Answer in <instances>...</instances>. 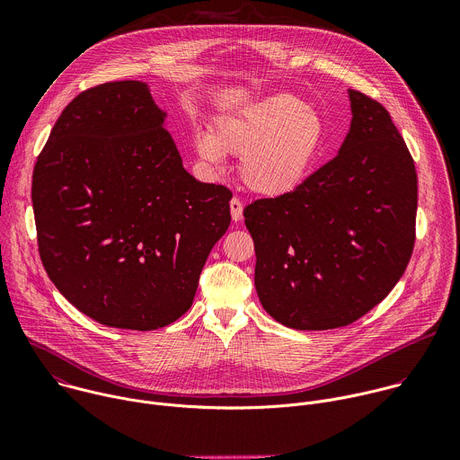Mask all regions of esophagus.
I'll use <instances>...</instances> for the list:
<instances>
[{
	"mask_svg": "<svg viewBox=\"0 0 460 460\" xmlns=\"http://www.w3.org/2000/svg\"><path fill=\"white\" fill-rule=\"evenodd\" d=\"M229 208H231V218L233 222H240L242 220V213H243V204L240 199H234L229 202Z\"/></svg>",
	"mask_w": 460,
	"mask_h": 460,
	"instance_id": "obj_1",
	"label": "esophagus"
}]
</instances>
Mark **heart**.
Instances as JSON below:
<instances>
[{"instance_id":"b5f03b06","label":"heart","mask_w":460,"mask_h":460,"mask_svg":"<svg viewBox=\"0 0 460 460\" xmlns=\"http://www.w3.org/2000/svg\"><path fill=\"white\" fill-rule=\"evenodd\" d=\"M323 142L320 116L289 94L243 105L217 119L215 133L196 130L194 151L222 169L226 155L240 158L243 185L266 199L298 189L311 172Z\"/></svg>"}]
</instances>
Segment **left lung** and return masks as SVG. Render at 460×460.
Masks as SVG:
<instances>
[{
	"mask_svg": "<svg viewBox=\"0 0 460 460\" xmlns=\"http://www.w3.org/2000/svg\"><path fill=\"white\" fill-rule=\"evenodd\" d=\"M348 94L353 118L339 155L293 192L243 209L260 304L291 330L364 316L401 280L415 243L413 158L378 102Z\"/></svg>",
	"mask_w": 460,
	"mask_h": 460,
	"instance_id": "left-lung-1",
	"label": "left lung"
}]
</instances>
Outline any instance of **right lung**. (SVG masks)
<instances>
[{"mask_svg":"<svg viewBox=\"0 0 460 460\" xmlns=\"http://www.w3.org/2000/svg\"><path fill=\"white\" fill-rule=\"evenodd\" d=\"M149 85L111 82L78 94L54 123L32 174L43 268L76 309L151 332L192 304L231 190L181 164Z\"/></svg>","mask_w":460,"mask_h":460,"instance_id":"right-lung-1","label":"right lung"}]
</instances>
